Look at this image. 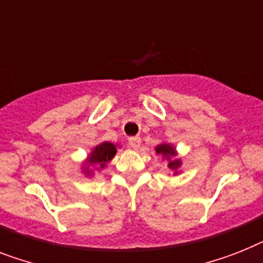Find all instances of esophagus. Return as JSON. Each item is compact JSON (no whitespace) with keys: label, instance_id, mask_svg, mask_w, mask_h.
<instances>
[{"label":"esophagus","instance_id":"34e87169","mask_svg":"<svg viewBox=\"0 0 263 263\" xmlns=\"http://www.w3.org/2000/svg\"><path fill=\"white\" fill-rule=\"evenodd\" d=\"M129 144H130V146L137 151V149L141 146V138H140V137H137V136L136 137H130Z\"/></svg>","mask_w":263,"mask_h":263}]
</instances>
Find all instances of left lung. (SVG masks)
I'll return each instance as SVG.
<instances>
[{"label": "left lung", "mask_w": 263, "mask_h": 263, "mask_svg": "<svg viewBox=\"0 0 263 263\" xmlns=\"http://www.w3.org/2000/svg\"><path fill=\"white\" fill-rule=\"evenodd\" d=\"M155 151L157 155H161L162 157L165 158L168 162V168L173 172V175H179L180 171L179 168L181 166V160L180 158H175L177 156V151L173 145L168 144V142H162V144H158L155 147Z\"/></svg>", "instance_id": "obj_1"}]
</instances>
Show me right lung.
<instances>
[{
    "instance_id": "right-lung-1",
    "label": "right lung",
    "mask_w": 263,
    "mask_h": 263,
    "mask_svg": "<svg viewBox=\"0 0 263 263\" xmlns=\"http://www.w3.org/2000/svg\"><path fill=\"white\" fill-rule=\"evenodd\" d=\"M117 146L118 145L105 141V142H101V144H98L97 146L92 147L87 160L83 162L82 172L87 177H92L95 171L99 172L102 169H105L107 162L111 161L114 156L117 155Z\"/></svg>"
}]
</instances>
